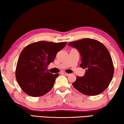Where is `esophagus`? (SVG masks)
I'll return each mask as SVG.
<instances>
[{"mask_svg":"<svg viewBox=\"0 0 124 124\" xmlns=\"http://www.w3.org/2000/svg\"><path fill=\"white\" fill-rule=\"evenodd\" d=\"M62 74L63 75H65V76H69L70 75V74L69 73H66V72H62Z\"/></svg>","mask_w":124,"mask_h":124,"instance_id":"1","label":"esophagus"}]
</instances>
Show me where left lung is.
I'll use <instances>...</instances> for the list:
<instances>
[{
	"label": "left lung",
	"instance_id": "left-lung-1",
	"mask_svg": "<svg viewBox=\"0 0 124 124\" xmlns=\"http://www.w3.org/2000/svg\"><path fill=\"white\" fill-rule=\"evenodd\" d=\"M78 49L81 56L80 67L85 68V75L77 77L73 86L87 96H95L105 91L114 73L112 58L107 48L96 39L83 38L68 43Z\"/></svg>",
	"mask_w": 124,
	"mask_h": 124
}]
</instances>
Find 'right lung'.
<instances>
[{"label":"right lung","mask_w":124,"mask_h":124,"mask_svg":"<svg viewBox=\"0 0 124 124\" xmlns=\"http://www.w3.org/2000/svg\"><path fill=\"white\" fill-rule=\"evenodd\" d=\"M67 42L39 41L24 47L18 58L16 77L21 89L31 96H42L52 88L59 73L47 71L57 53Z\"/></svg>","instance_id":"obj_1"}]
</instances>
